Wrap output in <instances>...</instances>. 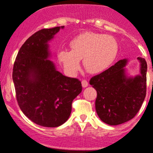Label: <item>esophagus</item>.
Returning <instances> with one entry per match:
<instances>
[{
    "label": "esophagus",
    "instance_id": "obj_1",
    "mask_svg": "<svg viewBox=\"0 0 153 153\" xmlns=\"http://www.w3.org/2000/svg\"><path fill=\"white\" fill-rule=\"evenodd\" d=\"M82 85L83 88H85L88 85V82L87 80L85 79H83L82 80Z\"/></svg>",
    "mask_w": 153,
    "mask_h": 153
}]
</instances>
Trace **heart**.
Segmentation results:
<instances>
[{"mask_svg": "<svg viewBox=\"0 0 153 153\" xmlns=\"http://www.w3.org/2000/svg\"><path fill=\"white\" fill-rule=\"evenodd\" d=\"M71 51L61 50L58 59L70 76L79 71L83 59L85 68L93 74L102 73L111 66L118 52V45L113 36L99 33L80 34L71 42Z\"/></svg>", "mask_w": 153, "mask_h": 153, "instance_id": "heart-1", "label": "heart"}]
</instances>
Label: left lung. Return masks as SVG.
Instances as JSON below:
<instances>
[{"label":"left lung","mask_w":153,"mask_h":153,"mask_svg":"<svg viewBox=\"0 0 153 153\" xmlns=\"http://www.w3.org/2000/svg\"><path fill=\"white\" fill-rule=\"evenodd\" d=\"M137 59L140 62V74L134 78L126 76L127 59H121L90 79V85L97 93V113L107 124L116 126L128 121L141 107L146 93L147 64L143 58L137 57Z\"/></svg>","instance_id":"obj_1"}]
</instances>
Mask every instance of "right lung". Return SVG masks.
<instances>
[{
  "label": "right lung",
  "instance_id": "add662e5",
  "mask_svg": "<svg viewBox=\"0 0 153 153\" xmlns=\"http://www.w3.org/2000/svg\"><path fill=\"white\" fill-rule=\"evenodd\" d=\"M62 27L42 29L32 35L19 50L13 79L16 100L24 114L35 123L57 127L67 121L72 102L82 91L81 82L56 70L48 42Z\"/></svg>",
  "mask_w": 153,
  "mask_h": 153
}]
</instances>
